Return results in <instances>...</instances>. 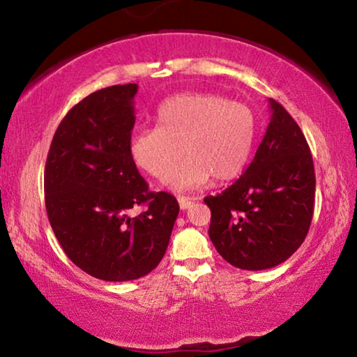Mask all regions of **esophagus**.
<instances>
[{
  "instance_id": "esophagus-1",
  "label": "esophagus",
  "mask_w": 357,
  "mask_h": 357,
  "mask_svg": "<svg viewBox=\"0 0 357 357\" xmlns=\"http://www.w3.org/2000/svg\"><path fill=\"white\" fill-rule=\"evenodd\" d=\"M178 203H179V208L181 209H189L190 204L193 202H192V198H189V197H179L178 198Z\"/></svg>"
}]
</instances>
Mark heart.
Listing matches in <instances>:
<instances>
[{
  "mask_svg": "<svg viewBox=\"0 0 357 357\" xmlns=\"http://www.w3.org/2000/svg\"><path fill=\"white\" fill-rule=\"evenodd\" d=\"M255 132V114L245 104L214 93H183L159 107L157 128L135 132L130 154L159 181L170 176L184 154L170 183L176 190L200 189L213 178L228 183L244 172Z\"/></svg>",
  "mask_w": 357,
  "mask_h": 357,
  "instance_id": "obj_1",
  "label": "heart"
}]
</instances>
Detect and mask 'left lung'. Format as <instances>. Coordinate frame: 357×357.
Listing matches in <instances>:
<instances>
[{
  "label": "left lung",
  "mask_w": 357,
  "mask_h": 357,
  "mask_svg": "<svg viewBox=\"0 0 357 357\" xmlns=\"http://www.w3.org/2000/svg\"><path fill=\"white\" fill-rule=\"evenodd\" d=\"M271 123L243 176L215 197L209 238L239 269L274 268L299 249L315 206V168L298 123L274 99Z\"/></svg>",
  "instance_id": "left-lung-1"
}]
</instances>
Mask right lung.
Returning <instances> with one entry per match:
<instances>
[{"label": "right lung", "instance_id": "1", "mask_svg": "<svg viewBox=\"0 0 357 357\" xmlns=\"http://www.w3.org/2000/svg\"><path fill=\"white\" fill-rule=\"evenodd\" d=\"M135 83L99 89L59 123L44 173L45 209L66 255L107 282L149 274L170 243L179 204L149 192L130 154ZM145 209L135 218L128 211Z\"/></svg>", "mask_w": 357, "mask_h": 357}]
</instances>
